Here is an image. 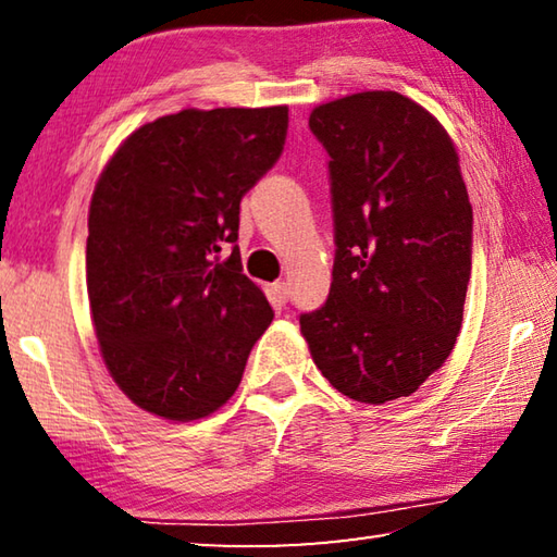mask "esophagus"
<instances>
[{"mask_svg": "<svg viewBox=\"0 0 557 557\" xmlns=\"http://www.w3.org/2000/svg\"><path fill=\"white\" fill-rule=\"evenodd\" d=\"M289 295L292 292L287 282H275V285H272V297H275V301H280V305H287Z\"/></svg>", "mask_w": 557, "mask_h": 557, "instance_id": "esophagus-1", "label": "esophagus"}]
</instances>
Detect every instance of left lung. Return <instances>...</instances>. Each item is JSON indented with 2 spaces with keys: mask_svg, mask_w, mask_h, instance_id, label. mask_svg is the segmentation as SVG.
I'll return each instance as SVG.
<instances>
[{
  "mask_svg": "<svg viewBox=\"0 0 557 557\" xmlns=\"http://www.w3.org/2000/svg\"><path fill=\"white\" fill-rule=\"evenodd\" d=\"M329 154L334 270L299 314L324 379L358 403L405 398L457 344L471 275V203L445 127L393 90L319 106Z\"/></svg>",
  "mask_w": 557,
  "mask_h": 557,
  "instance_id": "obj_1",
  "label": "left lung"
}]
</instances>
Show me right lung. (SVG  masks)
Returning a JSON list of instances; mask_svg holds the SVG:
<instances>
[{"instance_id":"obj_1","label":"right lung","mask_w":557,"mask_h":557,"mask_svg":"<svg viewBox=\"0 0 557 557\" xmlns=\"http://www.w3.org/2000/svg\"><path fill=\"white\" fill-rule=\"evenodd\" d=\"M287 125L285 106L182 110L132 132L98 178L92 324L110 375L147 412L186 422L219 410L275 317L235 240L243 196L275 166Z\"/></svg>"}]
</instances>
